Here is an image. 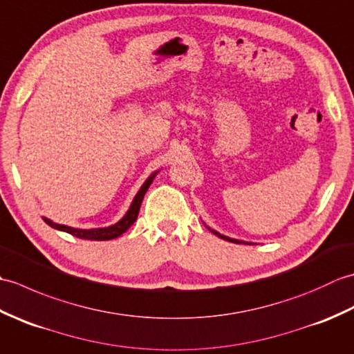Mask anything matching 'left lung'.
<instances>
[{
  "label": "left lung",
  "instance_id": "obj_1",
  "mask_svg": "<svg viewBox=\"0 0 354 354\" xmlns=\"http://www.w3.org/2000/svg\"><path fill=\"white\" fill-rule=\"evenodd\" d=\"M209 231L213 232V234H216V236H219L221 239H223V240H228V242H232V243H250V242H242V240H236V239H231V237H227V236H223V234H219V232L217 231H214V230H212V228H208ZM250 245H252V243H250Z\"/></svg>",
  "mask_w": 354,
  "mask_h": 354
}]
</instances>
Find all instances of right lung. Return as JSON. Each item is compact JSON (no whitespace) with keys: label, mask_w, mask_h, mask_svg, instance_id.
<instances>
[{"label":"right lung","mask_w":354,"mask_h":354,"mask_svg":"<svg viewBox=\"0 0 354 354\" xmlns=\"http://www.w3.org/2000/svg\"><path fill=\"white\" fill-rule=\"evenodd\" d=\"M156 173L158 171H153L152 175H150L146 179V183L141 185V189L138 190V193L135 194V198L132 201L129 209H127V213L117 223L111 225V227L93 228V230H80V228L66 227V225H61V223H55V222H51L50 219H47V217H42V219H44L45 223H48L51 228L59 230V231H65V232H68V234H71L74 237H79V239H85V240H111V239H115V237L122 236L123 232L129 230L132 227V223L137 221L142 198H145V194L150 187V184L153 183V178L156 176Z\"/></svg>","instance_id":"add662e5"}]
</instances>
